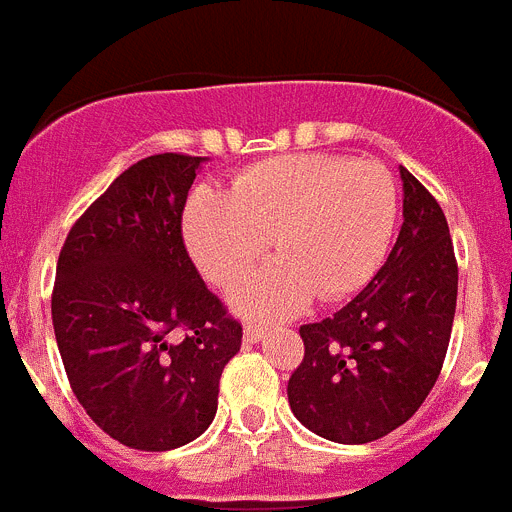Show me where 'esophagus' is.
<instances>
[{"mask_svg": "<svg viewBox=\"0 0 512 512\" xmlns=\"http://www.w3.org/2000/svg\"><path fill=\"white\" fill-rule=\"evenodd\" d=\"M266 330H269V327H266V325H256V322H248V325L243 327V340H246V342L264 340Z\"/></svg>", "mask_w": 512, "mask_h": 512, "instance_id": "esophagus-1", "label": "esophagus"}]
</instances>
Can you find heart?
<instances>
[{
  "label": "heart",
  "instance_id": "obj_1",
  "mask_svg": "<svg viewBox=\"0 0 512 512\" xmlns=\"http://www.w3.org/2000/svg\"><path fill=\"white\" fill-rule=\"evenodd\" d=\"M393 177L375 162L289 154L253 164L231 192H192L185 238L208 279L231 287L264 256L231 302L241 312L287 317L320 299L355 292L381 266L396 225Z\"/></svg>",
  "mask_w": 512,
  "mask_h": 512
}]
</instances>
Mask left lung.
<instances>
[{
  "label": "left lung",
  "mask_w": 512,
  "mask_h": 512,
  "mask_svg": "<svg viewBox=\"0 0 512 512\" xmlns=\"http://www.w3.org/2000/svg\"><path fill=\"white\" fill-rule=\"evenodd\" d=\"M403 225L386 264L340 312L299 327L292 414L337 444L386 437L411 419L442 370L457 307V261L439 203L406 167Z\"/></svg>",
  "instance_id": "left-lung-1"
}]
</instances>
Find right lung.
I'll use <instances>...</instances> for the list:
<instances>
[{
    "label": "right lung",
    "instance_id": "right-lung-1",
    "mask_svg": "<svg viewBox=\"0 0 512 512\" xmlns=\"http://www.w3.org/2000/svg\"><path fill=\"white\" fill-rule=\"evenodd\" d=\"M208 157L154 154L75 220L55 271L53 330L70 388L111 439L167 452L218 411L243 330L182 243L187 190ZM186 327L182 341L171 332Z\"/></svg>",
    "mask_w": 512,
    "mask_h": 512
}]
</instances>
